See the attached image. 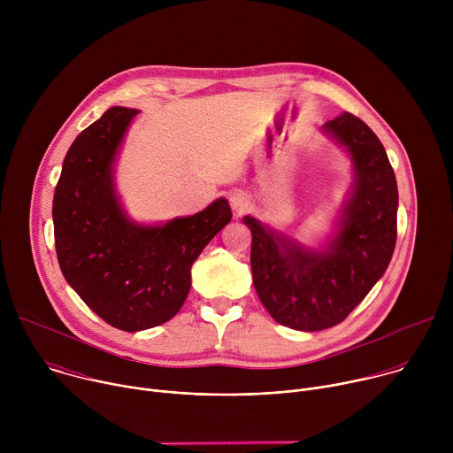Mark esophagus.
Here are the masks:
<instances>
[{
	"instance_id": "obj_1",
	"label": "esophagus",
	"mask_w": 453,
	"mask_h": 453,
	"mask_svg": "<svg viewBox=\"0 0 453 453\" xmlns=\"http://www.w3.org/2000/svg\"><path fill=\"white\" fill-rule=\"evenodd\" d=\"M229 204H231V208H233L234 211H242V210L249 204V201H247V197H245V193L234 191L233 196L229 197Z\"/></svg>"
}]
</instances>
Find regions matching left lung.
<instances>
[{
    "label": "left lung",
    "instance_id": "left-lung-1",
    "mask_svg": "<svg viewBox=\"0 0 453 453\" xmlns=\"http://www.w3.org/2000/svg\"><path fill=\"white\" fill-rule=\"evenodd\" d=\"M349 157L353 184L322 247L254 217L250 269L257 297L280 325L319 332L342 322L389 267L396 245L398 184L376 134L344 112L320 127Z\"/></svg>",
    "mask_w": 453,
    "mask_h": 453
}]
</instances>
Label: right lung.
<instances>
[{
    "instance_id": "right-lung-1",
    "label": "right lung",
    "mask_w": 453,
    "mask_h": 453,
    "mask_svg": "<svg viewBox=\"0 0 453 453\" xmlns=\"http://www.w3.org/2000/svg\"><path fill=\"white\" fill-rule=\"evenodd\" d=\"M138 112L111 107L77 136L64 157L51 210L64 278L98 317L123 332L159 326L180 310L193 262L233 217L220 197L165 224L128 219L114 172Z\"/></svg>"
}]
</instances>
